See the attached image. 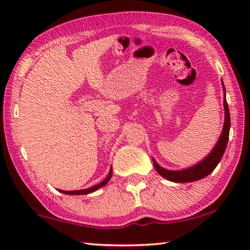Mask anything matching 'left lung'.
I'll return each mask as SVG.
<instances>
[{
	"instance_id": "1",
	"label": "left lung",
	"mask_w": 250,
	"mask_h": 250,
	"mask_svg": "<svg viewBox=\"0 0 250 250\" xmlns=\"http://www.w3.org/2000/svg\"><path fill=\"white\" fill-rule=\"evenodd\" d=\"M223 84L224 89V109H225V122H224V128L222 131L219 140L217 141L216 146H214L213 151L206 156V158L197 163L196 166L184 168V170L180 171H170L167 168H163L160 167L156 161L153 160V164L156 172L159 173L161 176L167 179L171 182H175V183H188V182L198 181L201 179H204L214 171V168L217 167L219 161L222 160L224 152L226 150V146L228 142V138H229V128H230V116H229V109H228V104L226 101V92H225V86Z\"/></svg>"
}]
</instances>
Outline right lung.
Wrapping results in <instances>:
<instances>
[{
    "label": "right lung",
    "instance_id": "obj_1",
    "mask_svg": "<svg viewBox=\"0 0 250 250\" xmlns=\"http://www.w3.org/2000/svg\"><path fill=\"white\" fill-rule=\"evenodd\" d=\"M111 176H112V167L110 168V172H109L108 176L105 177V179L103 182H100L99 184L92 186V188H86V189H79V191H62V189H59V192H62V193H64V194H68V195H83V194H89V193H92V192L97 191V189L100 188H103V186H104L105 184H107L108 182L110 181V179H111Z\"/></svg>",
    "mask_w": 250,
    "mask_h": 250
}]
</instances>
